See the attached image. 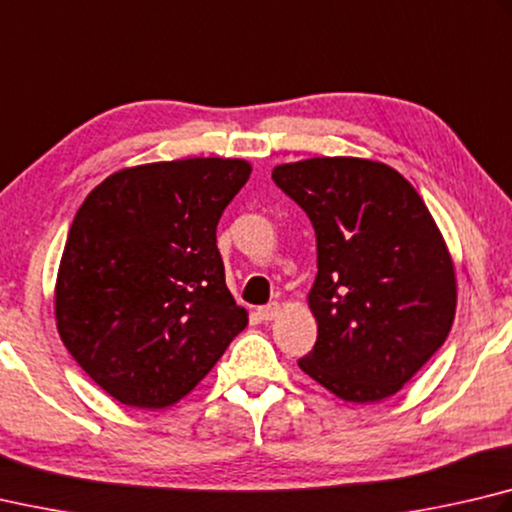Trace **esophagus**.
Returning a JSON list of instances; mask_svg holds the SVG:
<instances>
[{"label": "esophagus", "instance_id": "obj_1", "mask_svg": "<svg viewBox=\"0 0 512 512\" xmlns=\"http://www.w3.org/2000/svg\"><path fill=\"white\" fill-rule=\"evenodd\" d=\"M257 315H259V320L271 322V320L277 318V315H280V304H277V302L266 304V306H262V309H257Z\"/></svg>", "mask_w": 512, "mask_h": 512}]
</instances>
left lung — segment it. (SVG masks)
Returning a JSON list of instances; mask_svg holds the SVG:
<instances>
[{
  "label": "left lung",
  "mask_w": 512,
  "mask_h": 512,
  "mask_svg": "<svg viewBox=\"0 0 512 512\" xmlns=\"http://www.w3.org/2000/svg\"><path fill=\"white\" fill-rule=\"evenodd\" d=\"M273 181L318 241L309 309L318 340L297 365L347 403L394 396L454 322L457 273L434 217L394 167L356 156L282 163Z\"/></svg>",
  "instance_id": "1"
}]
</instances>
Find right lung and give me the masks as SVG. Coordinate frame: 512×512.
<instances>
[{"label": "right lung", "mask_w": 512, "mask_h": 512, "mask_svg": "<svg viewBox=\"0 0 512 512\" xmlns=\"http://www.w3.org/2000/svg\"><path fill=\"white\" fill-rule=\"evenodd\" d=\"M244 159H183L114 172L82 201L55 280L64 347L118 403H179L246 329L217 248Z\"/></svg>", "instance_id": "add662e5"}]
</instances>
